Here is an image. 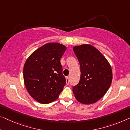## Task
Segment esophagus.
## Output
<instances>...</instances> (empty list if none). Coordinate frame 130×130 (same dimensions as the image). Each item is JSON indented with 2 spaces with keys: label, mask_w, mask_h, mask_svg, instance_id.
<instances>
[{
  "label": "esophagus",
  "mask_w": 130,
  "mask_h": 130,
  "mask_svg": "<svg viewBox=\"0 0 130 130\" xmlns=\"http://www.w3.org/2000/svg\"><path fill=\"white\" fill-rule=\"evenodd\" d=\"M66 81H67V84L69 85V77H66Z\"/></svg>",
  "instance_id": "obj_1"
}]
</instances>
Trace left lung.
I'll return each instance as SVG.
<instances>
[{
	"label": "left lung",
	"instance_id": "8db88e82",
	"mask_svg": "<svg viewBox=\"0 0 130 130\" xmlns=\"http://www.w3.org/2000/svg\"><path fill=\"white\" fill-rule=\"evenodd\" d=\"M73 49L79 61L81 73L80 80L73 88V93L81 103H94L104 96L111 85V65L105 57L90 44L75 46Z\"/></svg>",
	"mask_w": 130,
	"mask_h": 130
}]
</instances>
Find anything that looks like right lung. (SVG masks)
<instances>
[{
    "label": "right lung",
    "instance_id": "right-lung-1",
    "mask_svg": "<svg viewBox=\"0 0 130 130\" xmlns=\"http://www.w3.org/2000/svg\"><path fill=\"white\" fill-rule=\"evenodd\" d=\"M67 46L58 42L44 44L27 59L23 78L30 95L37 102L48 104L58 98L66 84L61 58Z\"/></svg>",
    "mask_w": 130,
    "mask_h": 130
}]
</instances>
